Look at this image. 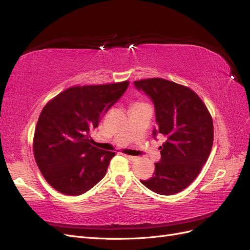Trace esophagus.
<instances>
[{
    "label": "esophagus",
    "mask_w": 250,
    "mask_h": 250,
    "mask_svg": "<svg viewBox=\"0 0 250 250\" xmlns=\"http://www.w3.org/2000/svg\"><path fill=\"white\" fill-rule=\"evenodd\" d=\"M124 156L126 158H128V160H129V161H131V162H134V161L138 160L137 156H132V155H128V154H124Z\"/></svg>",
    "instance_id": "obj_1"
}]
</instances>
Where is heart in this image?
Masks as SVG:
<instances>
[{
  "label": "heart",
  "mask_w": 250,
  "mask_h": 250,
  "mask_svg": "<svg viewBox=\"0 0 250 250\" xmlns=\"http://www.w3.org/2000/svg\"><path fill=\"white\" fill-rule=\"evenodd\" d=\"M138 104H142V103H138Z\"/></svg>",
  "instance_id": "obj_1"
}]
</instances>
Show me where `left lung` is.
<instances>
[{
	"label": "left lung",
	"mask_w": 250,
	"mask_h": 250,
	"mask_svg": "<svg viewBox=\"0 0 250 250\" xmlns=\"http://www.w3.org/2000/svg\"><path fill=\"white\" fill-rule=\"evenodd\" d=\"M134 86L154 104L153 137L166 139L153 176L141 183L160 195L179 193L193 183L208 161L214 141L213 119L199 96L185 85L150 78L134 81Z\"/></svg>",
	"instance_id": "1"
}]
</instances>
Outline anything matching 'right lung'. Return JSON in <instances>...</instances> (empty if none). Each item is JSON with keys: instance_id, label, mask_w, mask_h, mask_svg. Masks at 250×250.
Segmentation results:
<instances>
[{"instance_id": "right-lung-1", "label": "right lung", "mask_w": 250, "mask_h": 250, "mask_svg": "<svg viewBox=\"0 0 250 250\" xmlns=\"http://www.w3.org/2000/svg\"><path fill=\"white\" fill-rule=\"evenodd\" d=\"M128 85L129 82L123 81L69 87L42 108L33 153L44 179L56 191L81 195L105 176L115 152L93 146L89 132Z\"/></svg>"}]
</instances>
